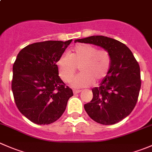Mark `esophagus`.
Returning a JSON list of instances; mask_svg holds the SVG:
<instances>
[{
	"label": "esophagus",
	"instance_id": "34e87169",
	"mask_svg": "<svg viewBox=\"0 0 152 152\" xmlns=\"http://www.w3.org/2000/svg\"><path fill=\"white\" fill-rule=\"evenodd\" d=\"M80 92V90H73V93H74V94H77V93H79Z\"/></svg>",
	"mask_w": 152,
	"mask_h": 152
}]
</instances>
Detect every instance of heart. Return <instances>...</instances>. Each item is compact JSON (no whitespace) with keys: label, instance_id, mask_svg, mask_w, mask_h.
Wrapping results in <instances>:
<instances>
[{"label":"heart","instance_id":"heart-1","mask_svg":"<svg viewBox=\"0 0 152 152\" xmlns=\"http://www.w3.org/2000/svg\"><path fill=\"white\" fill-rule=\"evenodd\" d=\"M111 56L106 50H98L90 44H79L70 53H64L58 59L56 65L59 75L65 82H69L79 67L81 73L72 80L74 88H84L98 84L109 73Z\"/></svg>","mask_w":152,"mask_h":152}]
</instances>
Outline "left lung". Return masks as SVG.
<instances>
[{"mask_svg":"<svg viewBox=\"0 0 152 152\" xmlns=\"http://www.w3.org/2000/svg\"><path fill=\"white\" fill-rule=\"evenodd\" d=\"M103 48L111 56V67L99 87L92 89L93 98L84 106L97 123L112 125L129 115L140 93V66L132 52L122 42L104 36H91L74 41Z\"/></svg>","mask_w":152,"mask_h":152,"instance_id":"left-lung-1","label":"left lung"}]
</instances>
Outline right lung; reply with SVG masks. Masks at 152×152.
<instances>
[{"label":"right lung","instance_id":"obj_1","mask_svg":"<svg viewBox=\"0 0 152 152\" xmlns=\"http://www.w3.org/2000/svg\"><path fill=\"white\" fill-rule=\"evenodd\" d=\"M72 39L45 41L27 45L13 65L12 90L19 111L33 123L50 124L66 109L73 90L59 76L58 59Z\"/></svg>","mask_w":152,"mask_h":152}]
</instances>
